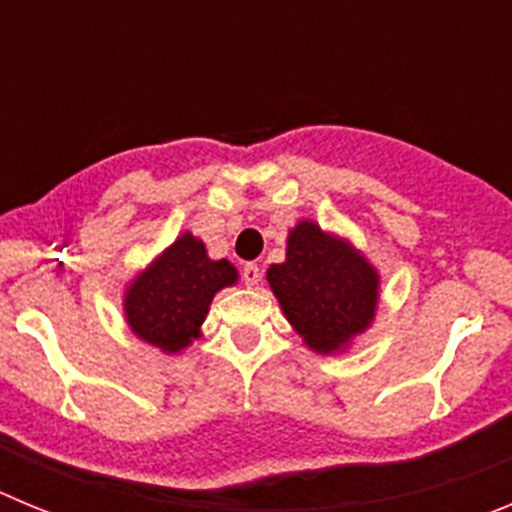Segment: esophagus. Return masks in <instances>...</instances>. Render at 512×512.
Wrapping results in <instances>:
<instances>
[{"label": "esophagus", "instance_id": "obj_1", "mask_svg": "<svg viewBox=\"0 0 512 512\" xmlns=\"http://www.w3.org/2000/svg\"><path fill=\"white\" fill-rule=\"evenodd\" d=\"M243 282L246 287H256L261 282V269L256 264H246L243 266Z\"/></svg>", "mask_w": 512, "mask_h": 512}]
</instances>
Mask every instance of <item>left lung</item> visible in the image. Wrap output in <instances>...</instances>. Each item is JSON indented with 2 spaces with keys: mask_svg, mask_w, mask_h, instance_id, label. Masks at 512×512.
<instances>
[{
  "mask_svg": "<svg viewBox=\"0 0 512 512\" xmlns=\"http://www.w3.org/2000/svg\"><path fill=\"white\" fill-rule=\"evenodd\" d=\"M284 318L315 354H341L377 318L382 277L351 238L302 217L287 233V256L266 269Z\"/></svg>",
  "mask_w": 512,
  "mask_h": 512,
  "instance_id": "8db88e82",
  "label": "left lung"
}]
</instances>
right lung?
<instances>
[{
    "label": "right lung",
    "instance_id": "right-lung-1",
    "mask_svg": "<svg viewBox=\"0 0 512 512\" xmlns=\"http://www.w3.org/2000/svg\"><path fill=\"white\" fill-rule=\"evenodd\" d=\"M238 284L228 259H210L202 238L184 230L125 284L122 312L133 336L166 356L182 354L202 336L220 289Z\"/></svg>",
    "mask_w": 512,
    "mask_h": 512
}]
</instances>
